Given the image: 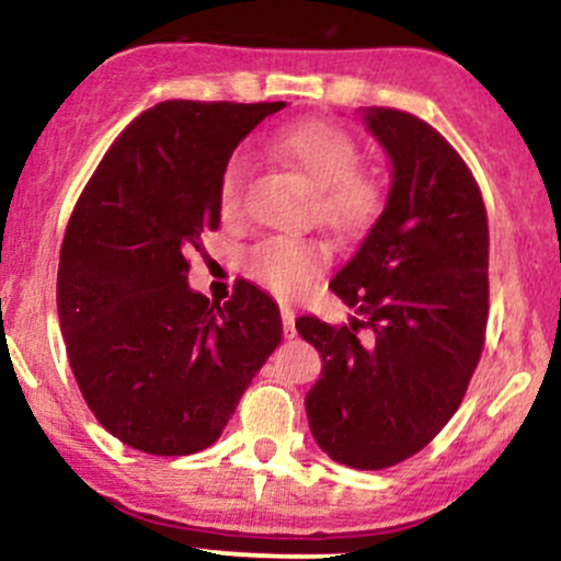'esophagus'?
Wrapping results in <instances>:
<instances>
[{
  "instance_id": "esophagus-1",
  "label": "esophagus",
  "mask_w": 561,
  "mask_h": 561,
  "mask_svg": "<svg viewBox=\"0 0 561 561\" xmlns=\"http://www.w3.org/2000/svg\"><path fill=\"white\" fill-rule=\"evenodd\" d=\"M280 320H283V333L288 339L297 336V314H294L291 307H280Z\"/></svg>"
}]
</instances>
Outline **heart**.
Segmentation results:
<instances>
[{"label": "heart", "instance_id": "heart-1", "mask_svg": "<svg viewBox=\"0 0 561 561\" xmlns=\"http://www.w3.org/2000/svg\"><path fill=\"white\" fill-rule=\"evenodd\" d=\"M270 148L314 187L312 204L320 225L342 236H355L379 217L383 191L374 174L357 167L360 148L347 129L310 118L278 131ZM243 180L247 167L241 159H232L219 180L217 196L219 214L228 222L243 211ZM325 260L329 251L323 243L297 236H273L249 251L247 267L251 278L278 297H297L325 267Z\"/></svg>", "mask_w": 561, "mask_h": 561}]
</instances>
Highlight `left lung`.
<instances>
[{
    "mask_svg": "<svg viewBox=\"0 0 561 561\" xmlns=\"http://www.w3.org/2000/svg\"><path fill=\"white\" fill-rule=\"evenodd\" d=\"M363 116L392 161V185L331 280L360 318L329 325L305 314L297 331L323 357L305 398L314 443L374 471L426 448L467 394L488 329L490 236L480 185L437 129L394 108Z\"/></svg>",
    "mask_w": 561,
    "mask_h": 561,
    "instance_id": "1",
    "label": "left lung"
}]
</instances>
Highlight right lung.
Here are the masks:
<instances>
[{
    "mask_svg": "<svg viewBox=\"0 0 561 561\" xmlns=\"http://www.w3.org/2000/svg\"><path fill=\"white\" fill-rule=\"evenodd\" d=\"M286 103L167 100L118 135L68 219L58 318L94 419L129 448L191 456L217 443L280 344L278 305L241 280L191 291V251L219 228L232 150Z\"/></svg>",
    "mask_w": 561,
    "mask_h": 561,
    "instance_id": "add662e5",
    "label": "right lung"
}]
</instances>
